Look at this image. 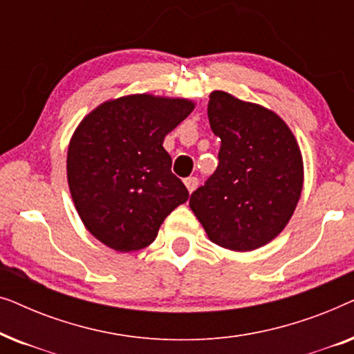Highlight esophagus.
<instances>
[{"label":"esophagus","instance_id":"34e87169","mask_svg":"<svg viewBox=\"0 0 354 354\" xmlns=\"http://www.w3.org/2000/svg\"><path fill=\"white\" fill-rule=\"evenodd\" d=\"M183 183H185L187 190L190 192V193H193V192L196 190V187H198V178L196 177H188V178H185V180H183Z\"/></svg>","mask_w":354,"mask_h":354}]
</instances>
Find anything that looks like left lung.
Returning <instances> with one entry per match:
<instances>
[{"instance_id": "8db88e82", "label": "left lung", "mask_w": 354, "mask_h": 354, "mask_svg": "<svg viewBox=\"0 0 354 354\" xmlns=\"http://www.w3.org/2000/svg\"><path fill=\"white\" fill-rule=\"evenodd\" d=\"M207 118L221 138L219 166L190 196L207 239L246 253L272 241L292 219L301 196L299 145L272 109L216 90Z\"/></svg>"}]
</instances>
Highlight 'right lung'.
Returning <instances> with one entry per match:
<instances>
[{
	"label": "right lung",
	"instance_id": "add662e5",
	"mask_svg": "<svg viewBox=\"0 0 354 354\" xmlns=\"http://www.w3.org/2000/svg\"><path fill=\"white\" fill-rule=\"evenodd\" d=\"M195 101L125 95L90 111L67 148V183L85 229L119 253L147 248L188 200L162 143Z\"/></svg>",
	"mask_w": 354,
	"mask_h": 354
}]
</instances>
